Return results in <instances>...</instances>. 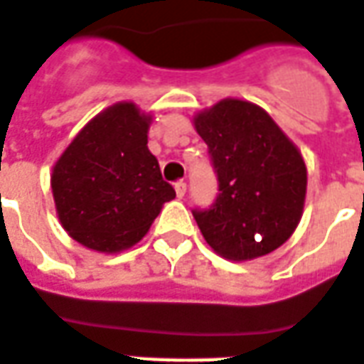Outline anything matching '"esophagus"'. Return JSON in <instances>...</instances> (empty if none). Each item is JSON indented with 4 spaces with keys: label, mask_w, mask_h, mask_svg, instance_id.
Wrapping results in <instances>:
<instances>
[{
    "label": "esophagus",
    "mask_w": 364,
    "mask_h": 364,
    "mask_svg": "<svg viewBox=\"0 0 364 364\" xmlns=\"http://www.w3.org/2000/svg\"><path fill=\"white\" fill-rule=\"evenodd\" d=\"M175 193H177V196H179V198H183V196H185V193H187V183L185 181L175 183Z\"/></svg>",
    "instance_id": "1"
}]
</instances>
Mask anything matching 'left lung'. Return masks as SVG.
Masks as SVG:
<instances>
[{"label": "left lung", "mask_w": 364, "mask_h": 364, "mask_svg": "<svg viewBox=\"0 0 364 364\" xmlns=\"http://www.w3.org/2000/svg\"><path fill=\"white\" fill-rule=\"evenodd\" d=\"M218 175L210 208H195L206 243L230 260L264 257L291 237L303 216L306 166L262 107L225 98L195 115Z\"/></svg>", "instance_id": "8db88e82"}]
</instances>
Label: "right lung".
Listing matches in <instances>:
<instances>
[{
    "label": "right lung",
    "mask_w": 364,
    "mask_h": 364,
    "mask_svg": "<svg viewBox=\"0 0 364 364\" xmlns=\"http://www.w3.org/2000/svg\"><path fill=\"white\" fill-rule=\"evenodd\" d=\"M152 115L133 102L114 104L86 123L52 171L63 230L88 249L119 252L146 235L164 203L175 198L148 150Z\"/></svg>",
    "instance_id": "1"
}]
</instances>
